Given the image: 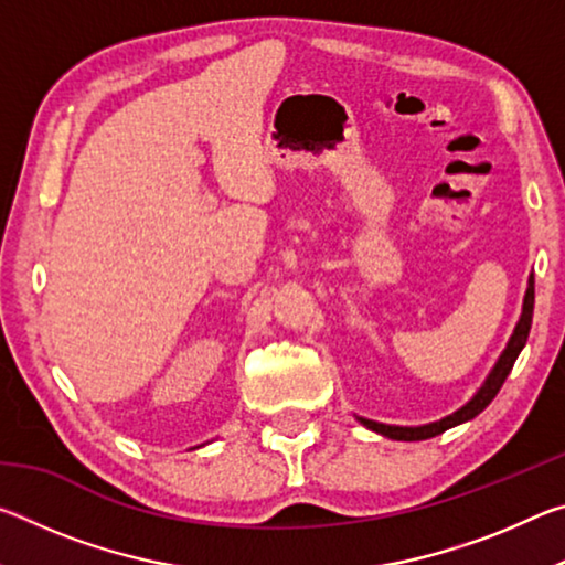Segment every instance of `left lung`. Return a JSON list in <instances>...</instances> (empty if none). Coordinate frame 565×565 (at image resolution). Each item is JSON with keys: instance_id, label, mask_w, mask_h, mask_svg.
I'll list each match as a JSON object with an SVG mask.
<instances>
[{"instance_id": "obj_1", "label": "left lung", "mask_w": 565, "mask_h": 565, "mask_svg": "<svg viewBox=\"0 0 565 565\" xmlns=\"http://www.w3.org/2000/svg\"><path fill=\"white\" fill-rule=\"evenodd\" d=\"M533 276L529 279V289H525L523 296V311H521V319L515 323L513 329V337L509 341V347L503 349L501 359L495 361L493 371L489 374V379L483 381V386L476 391V396L468 401L466 406H461L458 411H454L451 416H446L441 420H434V424H424V426H388V424H379V420H371V418H361L359 420L371 431H376L386 438H396V441H424V438H434L438 434L448 431V428H454L458 424H466V420L476 418L481 411L491 404L499 394L505 376L511 374L515 359H519L521 349L525 347V341H529V331H531V321H533Z\"/></svg>"}]
</instances>
